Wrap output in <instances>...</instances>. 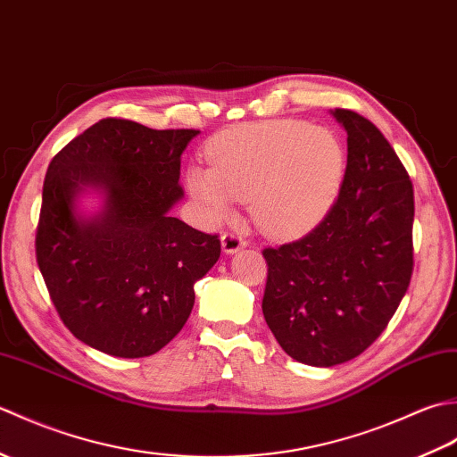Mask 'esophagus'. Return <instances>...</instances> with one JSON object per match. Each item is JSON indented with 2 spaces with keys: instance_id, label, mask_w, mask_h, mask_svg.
I'll use <instances>...</instances> for the list:
<instances>
[{
  "instance_id": "34e87169",
  "label": "esophagus",
  "mask_w": 457,
  "mask_h": 457,
  "mask_svg": "<svg viewBox=\"0 0 457 457\" xmlns=\"http://www.w3.org/2000/svg\"><path fill=\"white\" fill-rule=\"evenodd\" d=\"M245 245H247V241H245L244 237H241V236L234 234V231H226V234L221 236V249H223V253L231 255V253H236V251L244 249Z\"/></svg>"
}]
</instances>
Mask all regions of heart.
<instances>
[{"instance_id": "b5f03b06", "label": "heart", "mask_w": 457, "mask_h": 457, "mask_svg": "<svg viewBox=\"0 0 457 457\" xmlns=\"http://www.w3.org/2000/svg\"><path fill=\"white\" fill-rule=\"evenodd\" d=\"M212 169L190 167L187 184L210 220H226L231 202L273 236L298 234L332 206L345 172L336 135L304 121L275 120L239 128L208 149Z\"/></svg>"}]
</instances>
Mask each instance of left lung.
Wrapping results in <instances>:
<instances>
[{
	"mask_svg": "<svg viewBox=\"0 0 457 457\" xmlns=\"http://www.w3.org/2000/svg\"><path fill=\"white\" fill-rule=\"evenodd\" d=\"M347 133L342 188L304 237L265 247L263 316L300 363L332 367L381 336L411 285L414 190L375 125L336 108Z\"/></svg>",
	"mask_w": 457,
	"mask_h": 457,
	"instance_id": "obj_1",
	"label": "left lung"
}]
</instances>
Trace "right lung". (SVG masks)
I'll use <instances>...</instances> for the list:
<instances>
[{
    "instance_id": "obj_1",
    "label": "right lung",
    "mask_w": 457,
    "mask_h": 457,
    "mask_svg": "<svg viewBox=\"0 0 457 457\" xmlns=\"http://www.w3.org/2000/svg\"><path fill=\"white\" fill-rule=\"evenodd\" d=\"M198 133L105 118L48 164L37 263L64 326L98 352L157 353L187 324L194 283L220 257L218 236L169 213L184 196L180 154ZM88 187L106 204L84 220L73 200Z\"/></svg>"
}]
</instances>
